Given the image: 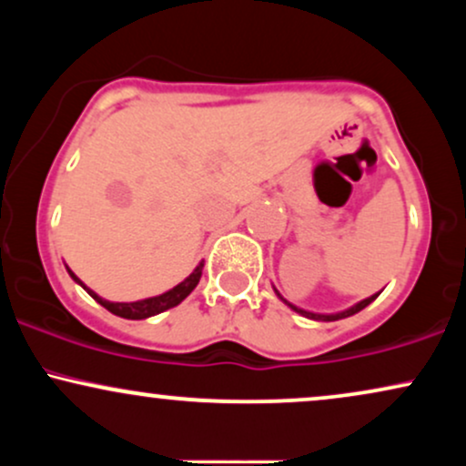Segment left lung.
I'll return each mask as SVG.
<instances>
[{
  "mask_svg": "<svg viewBox=\"0 0 466 466\" xmlns=\"http://www.w3.org/2000/svg\"><path fill=\"white\" fill-rule=\"evenodd\" d=\"M274 291H276V296L280 298L282 302L287 304L289 309H291V311H296V313H300L302 318H309V319H315V322H335V319H344V318H350V315H355V313H360L361 309H366L368 304H372L374 300H377L379 298V293H372L370 298H366V300H361V302H357V304H352V307H349V309H344V311H337V313H313V311H307V309H300V307H296V304H291L289 300H285V298L280 296V293H278V289L274 287Z\"/></svg>",
  "mask_w": 466,
  "mask_h": 466,
  "instance_id": "8db88e82",
  "label": "left lung"
}]
</instances>
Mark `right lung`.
Wrapping results in <instances>:
<instances>
[{"label":"right lung","mask_w":466,"mask_h":466,"mask_svg":"<svg viewBox=\"0 0 466 466\" xmlns=\"http://www.w3.org/2000/svg\"><path fill=\"white\" fill-rule=\"evenodd\" d=\"M66 269H67V274L72 276V280L76 282V285L83 287L85 291H87L96 302L103 304L106 311H111L114 315H117V318H125V319H147V318H153V315L164 313V311H168V309L177 307V304H181L186 300V298L190 296L192 289L199 285V278H201V271H203V260L195 267V269H192V274L188 278H184V280L179 282V285L168 289V291L159 293V296L144 298V300H136V302H109V300H105V298H100L98 293L92 291V289L85 285V282L80 280V278L74 274V271L69 269L67 265H66Z\"/></svg>","instance_id":"obj_1"}]
</instances>
